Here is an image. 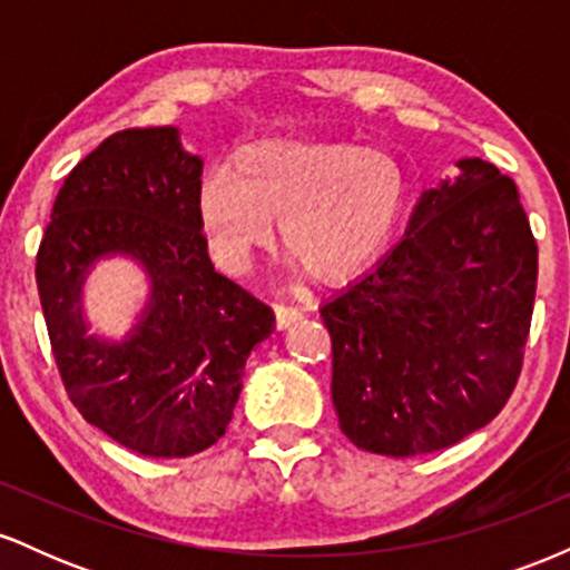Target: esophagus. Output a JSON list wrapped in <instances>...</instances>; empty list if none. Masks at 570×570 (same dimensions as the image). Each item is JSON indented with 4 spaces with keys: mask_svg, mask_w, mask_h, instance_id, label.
<instances>
[{
    "mask_svg": "<svg viewBox=\"0 0 570 570\" xmlns=\"http://www.w3.org/2000/svg\"><path fill=\"white\" fill-rule=\"evenodd\" d=\"M303 318V313L292 305H276V326L278 330H289L292 324H297Z\"/></svg>",
    "mask_w": 570,
    "mask_h": 570,
    "instance_id": "1",
    "label": "esophagus"
}]
</instances>
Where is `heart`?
Masks as SVG:
<instances>
[{"label":"heart","mask_w":570,"mask_h":570,"mask_svg":"<svg viewBox=\"0 0 570 570\" xmlns=\"http://www.w3.org/2000/svg\"><path fill=\"white\" fill-rule=\"evenodd\" d=\"M404 206L407 176L394 158L303 136L240 144L195 198L200 235L222 271L246 273L278 222L281 252L318 284H345L375 263Z\"/></svg>","instance_id":"heart-1"}]
</instances>
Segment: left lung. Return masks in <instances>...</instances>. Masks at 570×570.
I'll use <instances>...</instances> for the list:
<instances>
[{"instance_id":"8db88e82","label":"left lung","mask_w":570,"mask_h":570,"mask_svg":"<svg viewBox=\"0 0 570 570\" xmlns=\"http://www.w3.org/2000/svg\"><path fill=\"white\" fill-rule=\"evenodd\" d=\"M404 238L322 305L340 429L370 453L444 450L488 426L520 375L539 248L514 181L461 158Z\"/></svg>"}]
</instances>
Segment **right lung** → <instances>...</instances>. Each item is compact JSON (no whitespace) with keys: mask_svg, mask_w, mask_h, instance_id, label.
<instances>
[{"mask_svg":"<svg viewBox=\"0 0 570 570\" xmlns=\"http://www.w3.org/2000/svg\"><path fill=\"white\" fill-rule=\"evenodd\" d=\"M200 155L179 128L120 130L58 189L37 254V289L71 402L88 423L149 458H187L225 436L248 353L273 311L219 276L195 198ZM120 256L148 281L126 336H94L83 281Z\"/></svg>","mask_w":570,"mask_h":570,"instance_id":"1","label":"right lung"}]
</instances>
